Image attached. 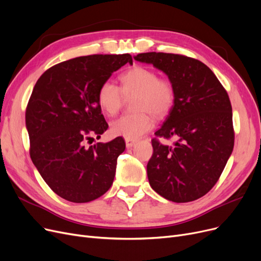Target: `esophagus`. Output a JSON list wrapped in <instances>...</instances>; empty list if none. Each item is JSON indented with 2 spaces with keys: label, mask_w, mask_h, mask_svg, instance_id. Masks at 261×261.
Returning a JSON list of instances; mask_svg holds the SVG:
<instances>
[{
  "label": "esophagus",
  "mask_w": 261,
  "mask_h": 261,
  "mask_svg": "<svg viewBox=\"0 0 261 261\" xmlns=\"http://www.w3.org/2000/svg\"><path fill=\"white\" fill-rule=\"evenodd\" d=\"M124 141H126V146L128 147V148H130V147H132V146H134L135 143H137V141H135V140H130V139H126Z\"/></svg>",
  "instance_id": "esophagus-1"
}]
</instances>
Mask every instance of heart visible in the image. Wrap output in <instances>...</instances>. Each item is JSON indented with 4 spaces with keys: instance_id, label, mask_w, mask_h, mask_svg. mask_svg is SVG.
<instances>
[{
    "instance_id": "b5f03b06",
    "label": "heart",
    "mask_w": 261,
    "mask_h": 261,
    "mask_svg": "<svg viewBox=\"0 0 261 261\" xmlns=\"http://www.w3.org/2000/svg\"><path fill=\"white\" fill-rule=\"evenodd\" d=\"M132 99L133 114L123 115L111 124L115 137L137 140L152 129L154 119L165 117L175 102V88L167 79L159 77L150 68L134 66L120 76V86L111 81L100 85L97 99L99 107L107 115L113 116L120 110L123 96Z\"/></svg>"
}]
</instances>
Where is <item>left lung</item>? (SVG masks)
<instances>
[{
	"label": "left lung",
	"instance_id": "1",
	"mask_svg": "<svg viewBox=\"0 0 261 261\" xmlns=\"http://www.w3.org/2000/svg\"><path fill=\"white\" fill-rule=\"evenodd\" d=\"M135 61L162 70L175 88V102L154 134L174 137L172 146L152 139L147 164L150 187L174 202L206 195L218 182L233 149L232 109L227 92L208 66L185 55L148 52Z\"/></svg>",
	"mask_w": 261,
	"mask_h": 261
}]
</instances>
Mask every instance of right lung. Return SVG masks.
I'll use <instances>...</instances> for the list:
<instances>
[{
    "mask_svg": "<svg viewBox=\"0 0 261 261\" xmlns=\"http://www.w3.org/2000/svg\"><path fill=\"white\" fill-rule=\"evenodd\" d=\"M130 54H94L56 64L38 79L25 111L30 155L54 193L72 202L102 196L115 177L122 138L86 146L109 124L97 93ZM90 143V144H92Z\"/></svg>",
    "mask_w": 261,
    "mask_h": 261,
    "instance_id": "1",
    "label": "right lung"
}]
</instances>
